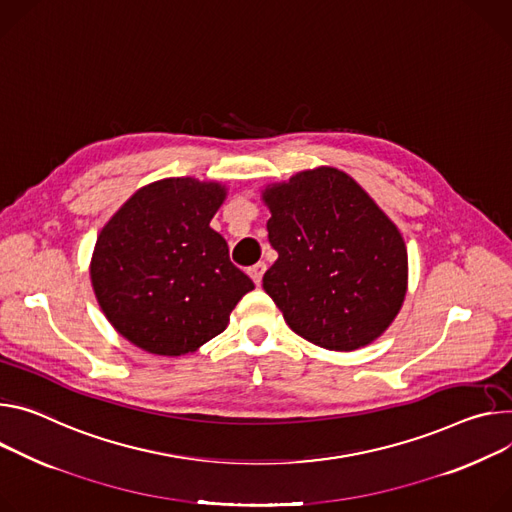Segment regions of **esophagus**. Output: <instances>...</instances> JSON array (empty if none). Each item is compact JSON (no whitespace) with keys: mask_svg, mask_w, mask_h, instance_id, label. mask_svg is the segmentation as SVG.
<instances>
[{"mask_svg":"<svg viewBox=\"0 0 512 512\" xmlns=\"http://www.w3.org/2000/svg\"><path fill=\"white\" fill-rule=\"evenodd\" d=\"M247 273L251 275V280L255 282V286H261V280H263V273H265V263H263V261H259V263L251 265V267L247 269Z\"/></svg>","mask_w":512,"mask_h":512,"instance_id":"1","label":"esophagus"}]
</instances>
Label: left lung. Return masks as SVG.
Returning a JSON list of instances; mask_svg holds the SVG:
<instances>
[{
  "instance_id": "8db88e82",
  "label": "left lung",
  "mask_w": 512,
  "mask_h": 512,
  "mask_svg": "<svg viewBox=\"0 0 512 512\" xmlns=\"http://www.w3.org/2000/svg\"><path fill=\"white\" fill-rule=\"evenodd\" d=\"M277 261L263 290L302 339L353 351L396 318L408 255L396 224L343 171L318 167L263 194Z\"/></svg>"
}]
</instances>
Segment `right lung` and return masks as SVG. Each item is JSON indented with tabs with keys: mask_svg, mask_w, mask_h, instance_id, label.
<instances>
[{
	"mask_svg": "<svg viewBox=\"0 0 512 512\" xmlns=\"http://www.w3.org/2000/svg\"><path fill=\"white\" fill-rule=\"evenodd\" d=\"M226 192L192 177L138 190L102 228L91 284L112 327L155 355H185L220 335L255 288L210 228Z\"/></svg>",
	"mask_w": 512,
	"mask_h": 512,
	"instance_id": "1",
	"label": "right lung"
}]
</instances>
